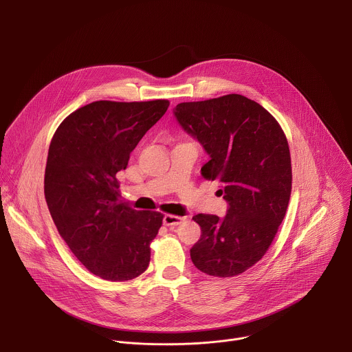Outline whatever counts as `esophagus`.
Instances as JSON below:
<instances>
[{"mask_svg": "<svg viewBox=\"0 0 352 352\" xmlns=\"http://www.w3.org/2000/svg\"><path fill=\"white\" fill-rule=\"evenodd\" d=\"M184 220H185V219H184V217H181V216H175V214H166V216H164V219H163V223H164V226L171 227V226H178V224H181Z\"/></svg>", "mask_w": 352, "mask_h": 352, "instance_id": "obj_1", "label": "esophagus"}]
</instances>
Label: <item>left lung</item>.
I'll use <instances>...</instances> for the list:
<instances>
[{
	"instance_id": "8db88e82",
	"label": "left lung",
	"mask_w": 352,
	"mask_h": 352,
	"mask_svg": "<svg viewBox=\"0 0 352 352\" xmlns=\"http://www.w3.org/2000/svg\"><path fill=\"white\" fill-rule=\"evenodd\" d=\"M174 114L210 156L200 171L221 184L230 206L224 219L193 216L202 235L190 259L209 276H238L265 256L285 216L292 182L287 138L266 109L241 94L179 103Z\"/></svg>"
}]
</instances>
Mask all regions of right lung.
<instances>
[{"label":"right lung","instance_id":"obj_1","mask_svg":"<svg viewBox=\"0 0 352 352\" xmlns=\"http://www.w3.org/2000/svg\"><path fill=\"white\" fill-rule=\"evenodd\" d=\"M168 106V100L93 102L71 113L50 143L44 174L50 214L94 276L126 281L148 266L150 243L164 214L122 202L117 173Z\"/></svg>","mask_w":352,"mask_h":352}]
</instances>
